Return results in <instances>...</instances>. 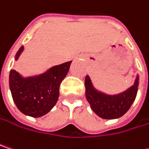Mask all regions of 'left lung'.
<instances>
[{
    "mask_svg": "<svg viewBox=\"0 0 149 149\" xmlns=\"http://www.w3.org/2000/svg\"><path fill=\"white\" fill-rule=\"evenodd\" d=\"M139 84L137 76L134 84L125 91L118 95H107L96 90L92 84L90 77L85 78V95L91 109L102 118L113 119L122 117L131 107L136 99Z\"/></svg>",
    "mask_w": 149,
    "mask_h": 149,
    "instance_id": "left-lung-1",
    "label": "left lung"
}]
</instances>
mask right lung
I'll return each instance as SVG.
<instances>
[{"instance_id": "right-lung-1", "label": "right lung", "mask_w": 149, "mask_h": 149, "mask_svg": "<svg viewBox=\"0 0 149 149\" xmlns=\"http://www.w3.org/2000/svg\"><path fill=\"white\" fill-rule=\"evenodd\" d=\"M24 50L19 49L17 61ZM72 61L54 65L47 72L33 77H23L15 70L9 74V87L13 102L24 114L39 118L47 113L56 104L60 95V85L68 73Z\"/></svg>"}]
</instances>
